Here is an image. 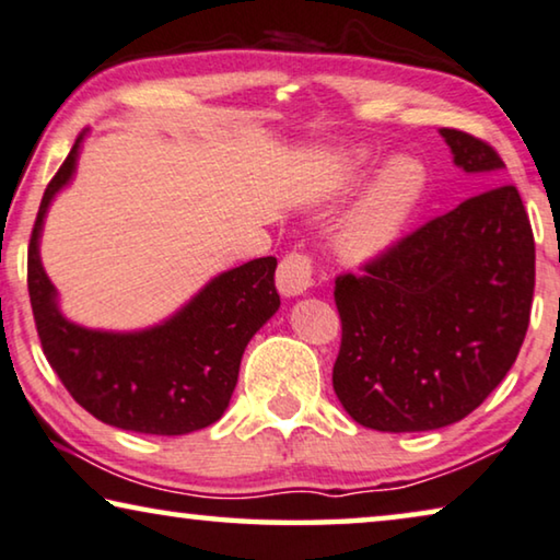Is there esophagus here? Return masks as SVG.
Here are the masks:
<instances>
[{
    "label": "esophagus",
    "instance_id": "obj_1",
    "mask_svg": "<svg viewBox=\"0 0 560 560\" xmlns=\"http://www.w3.org/2000/svg\"><path fill=\"white\" fill-rule=\"evenodd\" d=\"M314 283V258L310 254H289L283 256L277 271V287L283 296L304 294Z\"/></svg>",
    "mask_w": 560,
    "mask_h": 560
}]
</instances>
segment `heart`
<instances>
[{
    "label": "heart",
    "instance_id": "1",
    "mask_svg": "<svg viewBox=\"0 0 560 560\" xmlns=\"http://www.w3.org/2000/svg\"><path fill=\"white\" fill-rule=\"evenodd\" d=\"M360 160L352 162V170ZM423 190L421 167L413 160H393L342 220L337 248L348 261H370L388 250L404 231Z\"/></svg>",
    "mask_w": 560,
    "mask_h": 560
}]
</instances>
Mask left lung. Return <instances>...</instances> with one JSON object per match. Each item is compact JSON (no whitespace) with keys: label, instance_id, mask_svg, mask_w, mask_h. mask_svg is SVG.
Segmentation results:
<instances>
[{"label":"left lung","instance_id":"8db88e82","mask_svg":"<svg viewBox=\"0 0 560 560\" xmlns=\"http://www.w3.org/2000/svg\"><path fill=\"white\" fill-rule=\"evenodd\" d=\"M441 137L464 172L505 170L487 141L459 129ZM533 289V228L515 185L429 220L362 273H340L332 385L345 411L388 434L462 421L513 368Z\"/></svg>","mask_w":560,"mask_h":560}]
</instances>
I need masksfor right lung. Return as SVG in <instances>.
Segmentation results:
<instances>
[{
  "label": "right lung",
  "instance_id": "right-lung-1",
  "mask_svg": "<svg viewBox=\"0 0 560 560\" xmlns=\"http://www.w3.org/2000/svg\"><path fill=\"white\" fill-rule=\"evenodd\" d=\"M81 139L45 187L27 248L30 304L45 358L75 404L108 427L154 436L210 427L231 404L243 350L281 304L277 258L220 273L152 329L101 332L68 322L40 264V231L55 192L73 177Z\"/></svg>",
  "mask_w": 560,
  "mask_h": 560
}]
</instances>
